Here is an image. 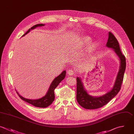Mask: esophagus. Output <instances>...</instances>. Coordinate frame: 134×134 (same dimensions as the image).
Segmentation results:
<instances>
[{"mask_svg":"<svg viewBox=\"0 0 134 134\" xmlns=\"http://www.w3.org/2000/svg\"><path fill=\"white\" fill-rule=\"evenodd\" d=\"M67 73H68V74L69 75H73L74 74V71L73 70H69L68 71V72H67Z\"/></svg>","mask_w":134,"mask_h":134,"instance_id":"34e87169","label":"esophagus"}]
</instances>
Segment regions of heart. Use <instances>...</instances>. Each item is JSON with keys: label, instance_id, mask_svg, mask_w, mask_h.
Segmentation results:
<instances>
[{"label": "heart", "instance_id": "1", "mask_svg": "<svg viewBox=\"0 0 134 134\" xmlns=\"http://www.w3.org/2000/svg\"><path fill=\"white\" fill-rule=\"evenodd\" d=\"M91 42V39L88 36H85L82 38L81 40V44L83 46H87ZM96 47V44L94 43L91 45L90 47V50L91 51H94Z\"/></svg>", "mask_w": 134, "mask_h": 134}]
</instances>
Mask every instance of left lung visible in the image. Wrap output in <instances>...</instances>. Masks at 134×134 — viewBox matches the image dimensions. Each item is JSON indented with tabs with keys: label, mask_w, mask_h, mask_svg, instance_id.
<instances>
[{
	"label": "left lung",
	"mask_w": 134,
	"mask_h": 134,
	"mask_svg": "<svg viewBox=\"0 0 134 134\" xmlns=\"http://www.w3.org/2000/svg\"><path fill=\"white\" fill-rule=\"evenodd\" d=\"M106 46L108 48L113 49L119 58L120 61L119 70L111 90L99 97H93L88 94L83 86L80 78H76V100L78 103L85 109H94L102 107L114 98L118 94L121 88L126 69V59L124 55L122 54L120 51L117 40L110 32L108 33V38Z\"/></svg>",
	"instance_id": "8db88e82"
}]
</instances>
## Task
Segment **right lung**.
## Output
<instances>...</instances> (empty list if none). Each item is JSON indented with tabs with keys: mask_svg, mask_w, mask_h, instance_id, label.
Segmentation results:
<instances>
[{
	"mask_svg": "<svg viewBox=\"0 0 134 134\" xmlns=\"http://www.w3.org/2000/svg\"><path fill=\"white\" fill-rule=\"evenodd\" d=\"M44 26V25L42 24L36 25L34 26H33L32 27H31L30 29H29L27 31V32L25 35H23V36H25V35L27 34L28 32H29V31L31 30L34 29L38 27H42V26ZM65 74H66V71H64L59 76H58L57 77H55L54 79V80L52 81V82L51 83V84L49 87V88L48 91V92L47 93L46 95L41 98L37 99H27V98H25L23 97V96H21L16 91L17 93L21 99H22L24 101H25L30 104H32L34 106L38 107H41V108H46V107L49 106V105H50L52 103V102L54 101V97H55L54 93V89L57 87V86L59 84V83L64 79V77L65 76Z\"/></svg>",
	"mask_w": 134,
	"mask_h": 134,
	"instance_id": "add662e5",
	"label": "right lung"
}]
</instances>
